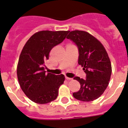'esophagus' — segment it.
Returning <instances> with one entry per match:
<instances>
[{
	"instance_id": "esophagus-1",
	"label": "esophagus",
	"mask_w": 128,
	"mask_h": 128,
	"mask_svg": "<svg viewBox=\"0 0 128 128\" xmlns=\"http://www.w3.org/2000/svg\"><path fill=\"white\" fill-rule=\"evenodd\" d=\"M66 79L67 80H72V78L68 77V76H66Z\"/></svg>"
}]
</instances>
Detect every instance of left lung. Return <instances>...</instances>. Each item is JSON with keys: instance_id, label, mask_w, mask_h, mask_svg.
Returning a JSON list of instances; mask_svg holds the SVG:
<instances>
[{"instance_id": "1", "label": "left lung", "mask_w": 128, "mask_h": 128, "mask_svg": "<svg viewBox=\"0 0 128 128\" xmlns=\"http://www.w3.org/2000/svg\"><path fill=\"white\" fill-rule=\"evenodd\" d=\"M67 38L71 39L78 48V64L86 74L85 80L76 76L80 89L73 93L77 100L90 102L102 95L109 84L112 75V64L102 44L87 32L74 30Z\"/></svg>"}]
</instances>
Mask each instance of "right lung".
Listing matches in <instances>:
<instances>
[{"mask_svg": "<svg viewBox=\"0 0 128 128\" xmlns=\"http://www.w3.org/2000/svg\"><path fill=\"white\" fill-rule=\"evenodd\" d=\"M69 31H40L26 42L18 62L16 74L22 90L32 101L44 104L56 98L65 76L46 73L45 62L54 46L65 39Z\"/></svg>", "mask_w": 128, "mask_h": 128, "instance_id": "1", "label": "right lung"}]
</instances>
